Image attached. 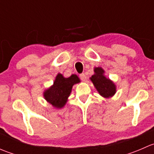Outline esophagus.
<instances>
[{
  "label": "esophagus",
  "mask_w": 154,
  "mask_h": 154,
  "mask_svg": "<svg viewBox=\"0 0 154 154\" xmlns=\"http://www.w3.org/2000/svg\"><path fill=\"white\" fill-rule=\"evenodd\" d=\"M80 79H81V80L82 81H83V82H85L86 80V74H80Z\"/></svg>",
  "instance_id": "obj_1"
}]
</instances>
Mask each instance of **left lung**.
Instances as JSON below:
<instances>
[{"instance_id": "1", "label": "left lung", "mask_w": 154, "mask_h": 154, "mask_svg": "<svg viewBox=\"0 0 154 154\" xmlns=\"http://www.w3.org/2000/svg\"><path fill=\"white\" fill-rule=\"evenodd\" d=\"M94 74L90 77L94 88L100 96L110 98L116 93V85L112 80L105 75V71L101 67L94 68Z\"/></svg>"}]
</instances>
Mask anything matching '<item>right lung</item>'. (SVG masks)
<instances>
[{"label":"right lung","mask_w":154,"mask_h":154,"mask_svg":"<svg viewBox=\"0 0 154 154\" xmlns=\"http://www.w3.org/2000/svg\"><path fill=\"white\" fill-rule=\"evenodd\" d=\"M79 83H80V80L76 74L65 77L59 73L56 76L54 84L44 91L43 97L53 107L61 109L67 103L73 86Z\"/></svg>","instance_id":"add662e5"}]
</instances>
